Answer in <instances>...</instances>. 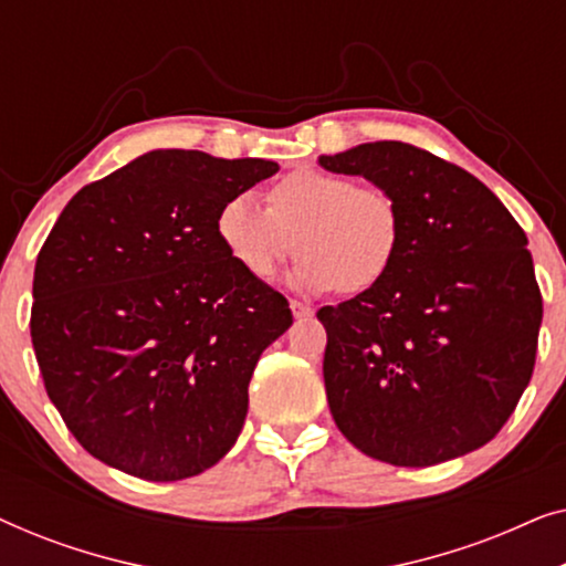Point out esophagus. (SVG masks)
<instances>
[{"mask_svg":"<svg viewBox=\"0 0 566 566\" xmlns=\"http://www.w3.org/2000/svg\"><path fill=\"white\" fill-rule=\"evenodd\" d=\"M291 312H293V316H296V319H308V316L314 314V308L304 304V301H291Z\"/></svg>","mask_w":566,"mask_h":566,"instance_id":"1","label":"esophagus"}]
</instances>
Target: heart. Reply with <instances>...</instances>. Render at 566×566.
Listing matches in <instances>:
<instances>
[{
    "label": "heart",
    "instance_id": "1",
    "mask_svg": "<svg viewBox=\"0 0 566 566\" xmlns=\"http://www.w3.org/2000/svg\"><path fill=\"white\" fill-rule=\"evenodd\" d=\"M401 231L389 192L312 167L277 180L268 208L252 192H237L216 216L221 247L254 281H270L298 250L291 283L308 293L374 289L397 260Z\"/></svg>",
    "mask_w": 566,
    "mask_h": 566
}]
</instances>
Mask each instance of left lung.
Instances as JSON below:
<instances>
[{
  "instance_id": "8db88e82",
  "label": "left lung",
  "mask_w": 566,
  "mask_h": 566,
  "mask_svg": "<svg viewBox=\"0 0 566 566\" xmlns=\"http://www.w3.org/2000/svg\"><path fill=\"white\" fill-rule=\"evenodd\" d=\"M319 165L389 192L405 229L381 283L316 312L335 424L394 467L476 451L536 363L544 301L525 231L474 175L412 144H360Z\"/></svg>"
}]
</instances>
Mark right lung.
Listing matches in <instances>:
<instances>
[{
  "label": "right lung",
  "instance_id": "1",
  "mask_svg": "<svg viewBox=\"0 0 566 566\" xmlns=\"http://www.w3.org/2000/svg\"><path fill=\"white\" fill-rule=\"evenodd\" d=\"M277 161L157 149L69 200L41 247L30 337L66 428L107 467L177 482L242 432L252 370L293 324L216 234Z\"/></svg>",
  "mask_w": 566,
  "mask_h": 566
}]
</instances>
